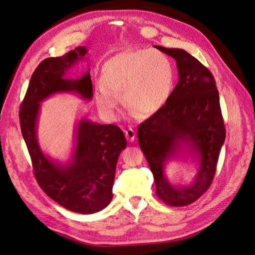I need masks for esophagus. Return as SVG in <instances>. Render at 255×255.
Listing matches in <instances>:
<instances>
[{"label":"esophagus","mask_w":255,"mask_h":255,"mask_svg":"<svg viewBox=\"0 0 255 255\" xmlns=\"http://www.w3.org/2000/svg\"><path fill=\"white\" fill-rule=\"evenodd\" d=\"M125 135L128 141L133 142L135 140V130L133 128H128V129H125Z\"/></svg>","instance_id":"obj_1"}]
</instances>
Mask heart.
<instances>
[{"label":"heart","instance_id":"obj_1","mask_svg":"<svg viewBox=\"0 0 255 255\" xmlns=\"http://www.w3.org/2000/svg\"><path fill=\"white\" fill-rule=\"evenodd\" d=\"M174 83V68L166 54L155 50L125 51L102 67L96 102L106 118L114 120L120 97L130 114L150 116L166 103Z\"/></svg>","mask_w":255,"mask_h":255}]
</instances>
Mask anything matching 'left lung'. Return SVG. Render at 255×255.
Listing matches in <instances>:
<instances>
[{
	"mask_svg": "<svg viewBox=\"0 0 255 255\" xmlns=\"http://www.w3.org/2000/svg\"><path fill=\"white\" fill-rule=\"evenodd\" d=\"M155 48L176 60L179 82L166 103L138 128V143L153 173L156 195L171 206L195 202L211 186L226 140L219 92L213 74L182 49ZM190 155L199 160L196 179L174 187L164 175L166 161Z\"/></svg>",
	"mask_w": 255,
	"mask_h": 255,
	"instance_id": "left-lung-1",
	"label": "left lung"
}]
</instances>
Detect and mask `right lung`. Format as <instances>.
I'll return each mask as SVG.
<instances>
[{
    "label": "right lung",
    "mask_w": 255,
    "mask_h": 255,
    "mask_svg": "<svg viewBox=\"0 0 255 255\" xmlns=\"http://www.w3.org/2000/svg\"><path fill=\"white\" fill-rule=\"evenodd\" d=\"M86 47H78L61 57L42 60L30 78L20 106V126L32 158L35 177L42 190L67 210L80 214L102 211L113 199L116 166L127 140L120 128L81 119L75 128L74 150L66 164L57 163L41 151L37 138L40 103L60 92H73L91 100L89 70L79 79H67L72 66L85 58Z\"/></svg>",
    "instance_id": "obj_1"
}]
</instances>
